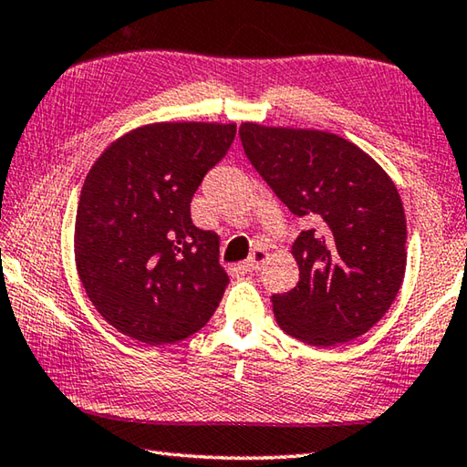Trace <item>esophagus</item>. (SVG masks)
Listing matches in <instances>:
<instances>
[{
  "label": "esophagus",
  "mask_w": 467,
  "mask_h": 467,
  "mask_svg": "<svg viewBox=\"0 0 467 467\" xmlns=\"http://www.w3.org/2000/svg\"><path fill=\"white\" fill-rule=\"evenodd\" d=\"M269 253L265 249H255L251 253V257L243 263V267L247 271H259L263 267V263L267 261Z\"/></svg>",
  "instance_id": "1"
}]
</instances>
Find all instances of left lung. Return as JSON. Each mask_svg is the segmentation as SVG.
I'll return each mask as SVG.
<instances>
[{
	"label": "left lung",
	"instance_id": "1",
	"mask_svg": "<svg viewBox=\"0 0 467 467\" xmlns=\"http://www.w3.org/2000/svg\"><path fill=\"white\" fill-rule=\"evenodd\" d=\"M244 155L292 214L300 282L274 294L277 325L298 341H353L392 306L406 271V216L394 182L338 134L243 122Z\"/></svg>",
	"mask_w": 467,
	"mask_h": 467
}]
</instances>
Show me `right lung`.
Listing matches in <instances>:
<instances>
[{
  "label": "right lung",
  "mask_w": 467,
  "mask_h": 467,
  "mask_svg": "<svg viewBox=\"0 0 467 467\" xmlns=\"http://www.w3.org/2000/svg\"><path fill=\"white\" fill-rule=\"evenodd\" d=\"M236 124L155 122L116 139L89 169L75 216V265L101 317L147 345L206 325L228 275L218 234L192 223L204 175Z\"/></svg>",
  "instance_id": "obj_1"
}]
</instances>
